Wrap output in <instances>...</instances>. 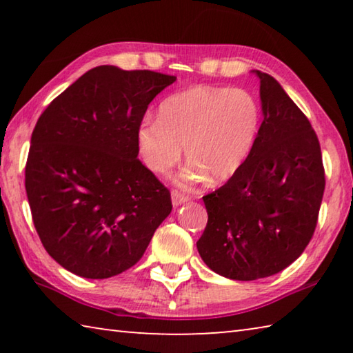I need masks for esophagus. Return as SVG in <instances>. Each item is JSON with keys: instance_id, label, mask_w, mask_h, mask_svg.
<instances>
[{"instance_id": "esophagus-1", "label": "esophagus", "mask_w": 353, "mask_h": 353, "mask_svg": "<svg viewBox=\"0 0 353 353\" xmlns=\"http://www.w3.org/2000/svg\"><path fill=\"white\" fill-rule=\"evenodd\" d=\"M171 199H172V205L179 207V205L185 204V202H188L190 198H188V196H185L183 193H181V191L172 190V191H171Z\"/></svg>"}]
</instances>
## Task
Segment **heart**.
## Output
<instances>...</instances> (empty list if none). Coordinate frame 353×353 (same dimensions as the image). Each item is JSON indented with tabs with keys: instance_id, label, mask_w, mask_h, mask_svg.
Returning a JSON list of instances; mask_svg holds the SVG:
<instances>
[{
	"instance_id": "obj_1",
	"label": "heart",
	"mask_w": 353,
	"mask_h": 353,
	"mask_svg": "<svg viewBox=\"0 0 353 353\" xmlns=\"http://www.w3.org/2000/svg\"><path fill=\"white\" fill-rule=\"evenodd\" d=\"M261 110L243 88L191 87L159 105L157 118L143 119L137 139L149 170L166 174L182 155L188 163L179 174L182 187L205 181L224 182L246 162L259 135Z\"/></svg>"
}]
</instances>
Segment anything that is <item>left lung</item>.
Here are the masks:
<instances>
[{"label": "left lung", "instance_id": "8db88e82", "mask_svg": "<svg viewBox=\"0 0 353 353\" xmlns=\"http://www.w3.org/2000/svg\"><path fill=\"white\" fill-rule=\"evenodd\" d=\"M260 79L263 123L244 165L204 196L208 221L196 243L219 276L256 280L290 266L312 240L324 196L319 140L272 76Z\"/></svg>", "mask_w": 353, "mask_h": 353}]
</instances>
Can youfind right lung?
Returning a JSON list of instances; mask_svg holds the SVG:
<instances>
[{"instance_id":"1","label":"right lung","mask_w":353,"mask_h":353,"mask_svg":"<svg viewBox=\"0 0 353 353\" xmlns=\"http://www.w3.org/2000/svg\"><path fill=\"white\" fill-rule=\"evenodd\" d=\"M176 76L101 65L41 113L25 171L35 230L46 252L85 279L139 261L171 213V194L139 159L137 132Z\"/></svg>"}]
</instances>
